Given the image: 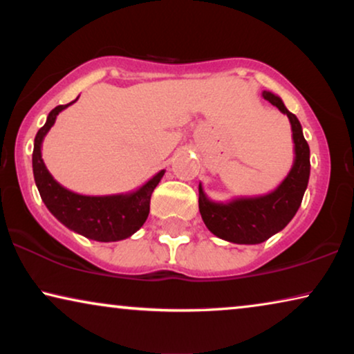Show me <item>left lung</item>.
<instances>
[{
	"instance_id": "1",
	"label": "left lung",
	"mask_w": 354,
	"mask_h": 354,
	"mask_svg": "<svg viewBox=\"0 0 354 354\" xmlns=\"http://www.w3.org/2000/svg\"><path fill=\"white\" fill-rule=\"evenodd\" d=\"M263 98L279 108L282 114H287L292 125L295 159L287 177L268 195L232 198L225 203L209 200L201 183L198 187V206L203 222L216 236L236 245L263 243L285 229L301 205L311 171L309 145L304 140L298 118L285 108L280 96L263 91Z\"/></svg>"
}]
</instances>
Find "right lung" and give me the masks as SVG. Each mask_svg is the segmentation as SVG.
I'll use <instances>...</instances> for the list:
<instances>
[{
    "label": "right lung",
    "instance_id": "add662e5",
    "mask_svg": "<svg viewBox=\"0 0 354 354\" xmlns=\"http://www.w3.org/2000/svg\"><path fill=\"white\" fill-rule=\"evenodd\" d=\"M79 98H75L72 103ZM61 104L48 114L46 122L37 132L33 143L32 167L33 177L43 203L48 211L61 224L75 234L96 241H119L132 236L145 224L149 214L151 193L164 176V169L153 176L135 192L119 195L88 196L67 190L55 180L41 158V143L46 133L55 125L57 114L72 104Z\"/></svg>",
    "mask_w": 354,
    "mask_h": 354
}]
</instances>
